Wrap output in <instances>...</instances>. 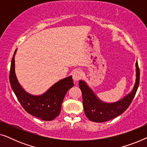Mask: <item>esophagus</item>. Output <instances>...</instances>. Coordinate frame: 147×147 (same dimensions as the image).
Here are the masks:
<instances>
[{
  "mask_svg": "<svg viewBox=\"0 0 147 147\" xmlns=\"http://www.w3.org/2000/svg\"><path fill=\"white\" fill-rule=\"evenodd\" d=\"M82 77H83V73L80 69L74 70L73 74H72V78L76 82L79 81L80 79H82Z\"/></svg>",
  "mask_w": 147,
  "mask_h": 147,
  "instance_id": "34e87169",
  "label": "esophagus"
}]
</instances>
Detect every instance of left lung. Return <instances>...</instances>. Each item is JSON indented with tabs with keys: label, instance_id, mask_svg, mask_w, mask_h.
<instances>
[{
	"label": "left lung",
	"instance_id": "left-lung-1",
	"mask_svg": "<svg viewBox=\"0 0 147 147\" xmlns=\"http://www.w3.org/2000/svg\"><path fill=\"white\" fill-rule=\"evenodd\" d=\"M136 82L132 92L119 101L113 103H106L100 100L85 82L80 80L84 112L88 119L96 122H103L123 113L131 104L139 85L140 70L137 61L136 62Z\"/></svg>",
	"mask_w": 147,
	"mask_h": 147
}]
</instances>
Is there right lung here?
<instances>
[{
  "mask_svg": "<svg viewBox=\"0 0 147 147\" xmlns=\"http://www.w3.org/2000/svg\"><path fill=\"white\" fill-rule=\"evenodd\" d=\"M14 53L10 69L9 81L14 93L23 108L28 113L45 121L53 120L61 111V104L66 93L74 86L72 76L64 78L53 84L40 96L31 95L22 88L16 77Z\"/></svg>",
  "mask_w": 147,
  "mask_h": 147,
  "instance_id": "1",
  "label": "right lung"
}]
</instances>
